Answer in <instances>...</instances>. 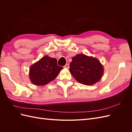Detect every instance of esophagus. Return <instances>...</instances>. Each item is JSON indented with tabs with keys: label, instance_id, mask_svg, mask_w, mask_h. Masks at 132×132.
I'll use <instances>...</instances> for the list:
<instances>
[{
	"label": "esophagus",
	"instance_id": "1",
	"mask_svg": "<svg viewBox=\"0 0 132 132\" xmlns=\"http://www.w3.org/2000/svg\"><path fill=\"white\" fill-rule=\"evenodd\" d=\"M64 68H66V69H68L69 68V65L68 64H66L64 66Z\"/></svg>",
	"mask_w": 132,
	"mask_h": 132
}]
</instances>
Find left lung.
Listing matches in <instances>:
<instances>
[{"label":"left lung","instance_id":"obj_1","mask_svg":"<svg viewBox=\"0 0 132 132\" xmlns=\"http://www.w3.org/2000/svg\"><path fill=\"white\" fill-rule=\"evenodd\" d=\"M70 74L78 82L92 85L100 80L104 68L99 60L92 56L78 54L73 57L69 65Z\"/></svg>","mask_w":132,"mask_h":132}]
</instances>
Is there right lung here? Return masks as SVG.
I'll use <instances>...</instances> for the list:
<instances>
[{
	"mask_svg": "<svg viewBox=\"0 0 132 132\" xmlns=\"http://www.w3.org/2000/svg\"><path fill=\"white\" fill-rule=\"evenodd\" d=\"M62 69L56 59L46 55L31 65L29 79L34 85H45L56 78Z\"/></svg>",
	"mask_w": 132,
	"mask_h": 132,
	"instance_id": "right-lung-1",
	"label": "right lung"
}]
</instances>
